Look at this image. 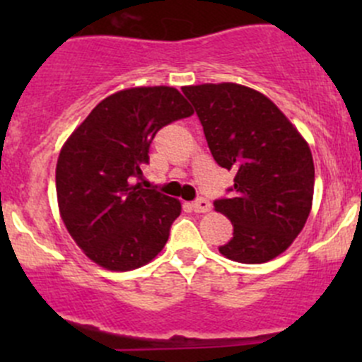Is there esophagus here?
<instances>
[{"label": "esophagus", "mask_w": 362, "mask_h": 362, "mask_svg": "<svg viewBox=\"0 0 362 362\" xmlns=\"http://www.w3.org/2000/svg\"><path fill=\"white\" fill-rule=\"evenodd\" d=\"M192 210L196 211V214H206V211H210V202H206V199L199 198L196 199V202H192Z\"/></svg>", "instance_id": "obj_1"}]
</instances>
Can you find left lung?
I'll return each instance as SVG.
<instances>
[{"instance_id": "8db88e82", "label": "left lung", "mask_w": 362, "mask_h": 362, "mask_svg": "<svg viewBox=\"0 0 362 362\" xmlns=\"http://www.w3.org/2000/svg\"><path fill=\"white\" fill-rule=\"evenodd\" d=\"M182 90L214 159L235 171L233 196L214 203L233 222V238L218 252L243 264L272 261L289 249L312 210L315 168L308 144L259 90L233 82Z\"/></svg>"}]
</instances>
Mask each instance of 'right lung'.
<instances>
[{
	"instance_id": "add662e5",
	"label": "right lung",
	"mask_w": 362,
	"mask_h": 362,
	"mask_svg": "<svg viewBox=\"0 0 362 362\" xmlns=\"http://www.w3.org/2000/svg\"><path fill=\"white\" fill-rule=\"evenodd\" d=\"M192 113L175 87H131L100 101L64 141L56 166L59 214L98 266L129 272L164 249L182 203L133 182L156 133Z\"/></svg>"
}]
</instances>
